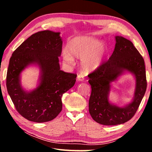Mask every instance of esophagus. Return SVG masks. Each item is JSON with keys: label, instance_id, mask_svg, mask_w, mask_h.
<instances>
[{"label": "esophagus", "instance_id": "34e87169", "mask_svg": "<svg viewBox=\"0 0 152 152\" xmlns=\"http://www.w3.org/2000/svg\"><path fill=\"white\" fill-rule=\"evenodd\" d=\"M77 80H78V81H84V77L83 75H82V74H78V76H77Z\"/></svg>", "mask_w": 152, "mask_h": 152}]
</instances>
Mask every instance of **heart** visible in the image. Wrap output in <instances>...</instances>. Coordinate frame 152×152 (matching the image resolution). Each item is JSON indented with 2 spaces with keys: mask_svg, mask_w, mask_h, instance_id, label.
I'll list each match as a JSON object with an SVG mask.
<instances>
[{
  "mask_svg": "<svg viewBox=\"0 0 152 152\" xmlns=\"http://www.w3.org/2000/svg\"><path fill=\"white\" fill-rule=\"evenodd\" d=\"M68 51L64 52V60L69 64H74L72 56L81 58L80 66L85 72L96 70L101 65L106 54L107 48L103 43L92 37H80L72 39L68 45Z\"/></svg>",
  "mask_w": 152,
  "mask_h": 152,
  "instance_id": "obj_1",
  "label": "heart"
}]
</instances>
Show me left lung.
Masks as SVG:
<instances>
[{
	"instance_id": "8db88e82",
	"label": "left lung",
	"mask_w": 152,
	"mask_h": 152,
	"mask_svg": "<svg viewBox=\"0 0 152 152\" xmlns=\"http://www.w3.org/2000/svg\"><path fill=\"white\" fill-rule=\"evenodd\" d=\"M113 54L99 68L88 76L92 91L89 99V113L95 121L104 125L123 124L129 121L137 111L147 88L145 62L133 43L121 36H116ZM124 71L136 77V88L133 101L125 107L110 104L107 99L110 84Z\"/></svg>"
}]
</instances>
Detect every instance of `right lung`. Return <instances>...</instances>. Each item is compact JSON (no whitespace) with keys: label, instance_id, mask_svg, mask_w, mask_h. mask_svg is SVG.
Segmentation results:
<instances>
[{"label":"right lung","instance_id":"right-lung-1","mask_svg":"<svg viewBox=\"0 0 152 152\" xmlns=\"http://www.w3.org/2000/svg\"><path fill=\"white\" fill-rule=\"evenodd\" d=\"M60 33L49 30L35 33L23 42L10 58L7 74V88L17 112L36 123L48 122L62 109L61 97L72 87L77 74L60 70L58 57L62 50ZM31 63L41 69V82L34 91H25L20 74Z\"/></svg>","mask_w":152,"mask_h":152}]
</instances>
